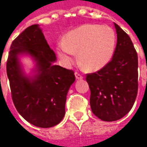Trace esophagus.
<instances>
[{
	"instance_id": "1",
	"label": "esophagus",
	"mask_w": 147,
	"mask_h": 147,
	"mask_svg": "<svg viewBox=\"0 0 147 147\" xmlns=\"http://www.w3.org/2000/svg\"><path fill=\"white\" fill-rule=\"evenodd\" d=\"M75 76H76V78L78 79V80H81V79L83 78L82 75H81L80 73H78V72H75Z\"/></svg>"
}]
</instances>
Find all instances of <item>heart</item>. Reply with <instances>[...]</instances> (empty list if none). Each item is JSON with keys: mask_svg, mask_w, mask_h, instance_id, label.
Returning a JSON list of instances; mask_svg holds the SVG:
<instances>
[{"mask_svg": "<svg viewBox=\"0 0 147 147\" xmlns=\"http://www.w3.org/2000/svg\"><path fill=\"white\" fill-rule=\"evenodd\" d=\"M115 48L116 35L111 28L87 24L68 32L56 51L65 64L74 62L78 52L82 67L88 71H97L111 61Z\"/></svg>", "mask_w": 147, "mask_h": 147, "instance_id": "1", "label": "heart"}]
</instances>
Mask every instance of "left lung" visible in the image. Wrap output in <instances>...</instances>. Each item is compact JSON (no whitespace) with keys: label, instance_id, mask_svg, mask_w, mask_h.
<instances>
[{"label":"left lung","instance_id":"8db88e82","mask_svg":"<svg viewBox=\"0 0 147 147\" xmlns=\"http://www.w3.org/2000/svg\"><path fill=\"white\" fill-rule=\"evenodd\" d=\"M117 42L111 60L99 71L88 74L90 106L105 122L123 117L133 107L138 92V56L128 34L114 23Z\"/></svg>","mask_w":147,"mask_h":147}]
</instances>
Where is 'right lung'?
<instances>
[{
  "label": "right lung",
  "mask_w": 147,
  "mask_h": 147,
  "mask_svg": "<svg viewBox=\"0 0 147 147\" xmlns=\"http://www.w3.org/2000/svg\"><path fill=\"white\" fill-rule=\"evenodd\" d=\"M10 49L7 74L17 111L36 127L57 125L65 114L66 95L76 79L74 71L54 65L56 55L38 24L25 29ZM21 56H30L35 62L30 75L23 71Z\"/></svg>",
  "instance_id": "1"
}]
</instances>
